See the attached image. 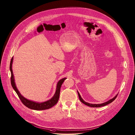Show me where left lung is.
<instances>
[{
	"instance_id": "left-lung-1",
	"label": "left lung",
	"mask_w": 135,
	"mask_h": 135,
	"mask_svg": "<svg viewBox=\"0 0 135 135\" xmlns=\"http://www.w3.org/2000/svg\"><path fill=\"white\" fill-rule=\"evenodd\" d=\"M77 93H78V97H79V99L80 101L82 103H83L84 104H85V105H86L87 106H89V107H93V108H99V107H103V106H105L106 105H108V104H110L112 102H113L115 99L117 97V95H118V94H117L115 96L113 97L112 99H111L109 100H108V101H107L105 102H104V103H101V104H91V103H88V102H86V101H85L83 99V98L81 97L79 93H78V91H77Z\"/></svg>"
}]
</instances>
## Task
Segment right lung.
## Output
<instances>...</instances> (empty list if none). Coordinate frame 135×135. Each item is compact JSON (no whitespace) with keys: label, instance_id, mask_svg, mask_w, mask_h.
<instances>
[{"label":"right lung","instance_id":"1","mask_svg":"<svg viewBox=\"0 0 135 135\" xmlns=\"http://www.w3.org/2000/svg\"><path fill=\"white\" fill-rule=\"evenodd\" d=\"M13 57L11 59V60L10 61V70L11 72V84L12 85V87H13V89L15 90L16 93L17 94L18 96L19 97L21 101L23 103L24 105H25L26 107H27L29 109L35 110H44L46 109H49L52 107H54L55 105L57 104L58 102L59 96H60V88L61 87L62 84L64 82V80L66 79V78H63L60 80L58 81V83L57 84V88L55 92V95L52 97L50 99L45 101L42 102H35L32 100H28L26 98H25L23 96L21 93H20L19 90L17 88V86L16 85L15 80L14 78V75L12 72V63H13Z\"/></svg>","mask_w":135,"mask_h":135}]
</instances>
